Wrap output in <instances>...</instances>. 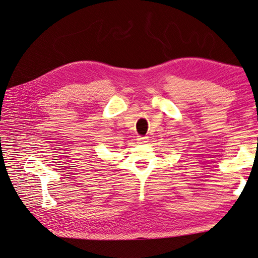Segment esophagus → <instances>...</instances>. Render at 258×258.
I'll return each instance as SVG.
<instances>
[{
    "instance_id": "obj_1",
    "label": "esophagus",
    "mask_w": 258,
    "mask_h": 258,
    "mask_svg": "<svg viewBox=\"0 0 258 258\" xmlns=\"http://www.w3.org/2000/svg\"><path fill=\"white\" fill-rule=\"evenodd\" d=\"M146 140H147V138H139L138 142L139 143H145V142H147Z\"/></svg>"
}]
</instances>
